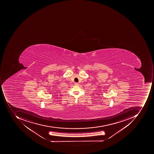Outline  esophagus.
I'll use <instances>...</instances> for the list:
<instances>
[{
	"mask_svg": "<svg viewBox=\"0 0 154 154\" xmlns=\"http://www.w3.org/2000/svg\"><path fill=\"white\" fill-rule=\"evenodd\" d=\"M75 85H78L79 83H75Z\"/></svg>",
	"mask_w": 154,
	"mask_h": 154,
	"instance_id": "34e87169",
	"label": "esophagus"
}]
</instances>
